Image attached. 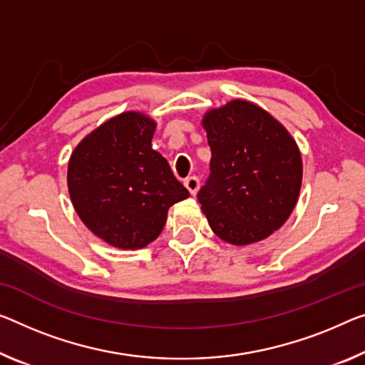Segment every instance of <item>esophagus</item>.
<instances>
[{
  "instance_id": "esophagus-1",
  "label": "esophagus",
  "mask_w": 365,
  "mask_h": 365,
  "mask_svg": "<svg viewBox=\"0 0 365 365\" xmlns=\"http://www.w3.org/2000/svg\"><path fill=\"white\" fill-rule=\"evenodd\" d=\"M184 186H186V189L189 190L190 194H195L197 192V189H199V179L195 178V176H189V178H186V181H184Z\"/></svg>"
}]
</instances>
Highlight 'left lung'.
Segmentation results:
<instances>
[{"label":"left lung","instance_id":"8db88e82","mask_svg":"<svg viewBox=\"0 0 365 365\" xmlns=\"http://www.w3.org/2000/svg\"><path fill=\"white\" fill-rule=\"evenodd\" d=\"M210 175L197 199L209 225L227 243L267 238L292 214L302 186V156L279 120L250 101L205 112Z\"/></svg>","mask_w":365,"mask_h":365}]
</instances>
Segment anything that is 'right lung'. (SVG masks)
<instances>
[{"mask_svg": "<svg viewBox=\"0 0 365 365\" xmlns=\"http://www.w3.org/2000/svg\"><path fill=\"white\" fill-rule=\"evenodd\" d=\"M156 122L122 112L78 143L68 192L81 222L106 243L140 250L158 238L168 209L189 197L168 161L151 148Z\"/></svg>", "mask_w": 365, "mask_h": 365, "instance_id": "obj_1", "label": "right lung"}]
</instances>
